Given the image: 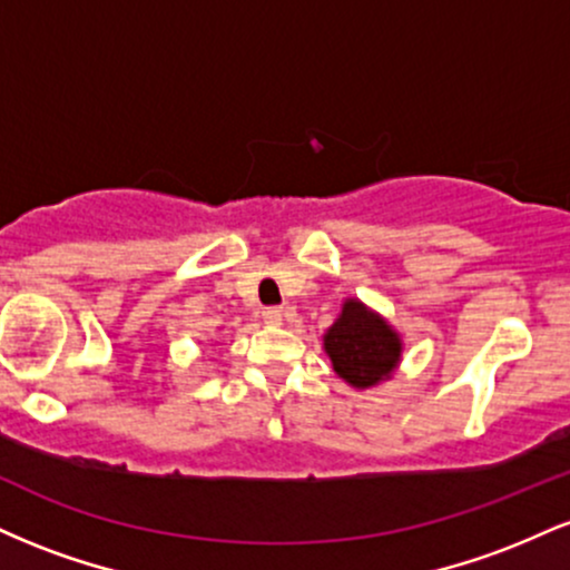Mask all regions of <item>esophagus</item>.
I'll list each match as a JSON object with an SVG mask.
<instances>
[{
  "mask_svg": "<svg viewBox=\"0 0 570 570\" xmlns=\"http://www.w3.org/2000/svg\"><path fill=\"white\" fill-rule=\"evenodd\" d=\"M263 318L267 324H281V318H284V311H281V307H265Z\"/></svg>",
  "mask_w": 570,
  "mask_h": 570,
  "instance_id": "esophagus-1",
  "label": "esophagus"
}]
</instances>
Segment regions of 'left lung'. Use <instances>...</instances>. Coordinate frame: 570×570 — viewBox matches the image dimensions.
<instances>
[{"mask_svg": "<svg viewBox=\"0 0 570 570\" xmlns=\"http://www.w3.org/2000/svg\"><path fill=\"white\" fill-rule=\"evenodd\" d=\"M324 348L343 381L367 389L394 372L402 343L381 316L370 313L356 299H348L324 335Z\"/></svg>", "mask_w": 570, "mask_h": 570, "instance_id": "obj_1", "label": "left lung"}]
</instances>
